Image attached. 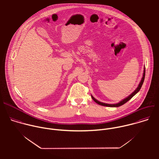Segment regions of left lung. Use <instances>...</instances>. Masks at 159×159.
Here are the masks:
<instances>
[{
	"label": "left lung",
	"instance_id": "8db88e82",
	"mask_svg": "<svg viewBox=\"0 0 159 159\" xmlns=\"http://www.w3.org/2000/svg\"><path fill=\"white\" fill-rule=\"evenodd\" d=\"M145 67H144V70H143V77H142V80H141V81L140 82V83H139V85H138V87H137V88L134 91L130 94V95H129L127 98H125V99H123L122 101H120L119 102H118V103H116V104H107V103H104V102H100V101H98L96 99H95L92 95H91V97H92V99L96 102V103H98V104H99V105H101V106H107V107H119V106H122V105H123L125 103H126V102H128L129 100H130L136 94H137L139 92V90H140V89H141V87H142V84H143V82H144V79H145Z\"/></svg>",
	"mask_w": 159,
	"mask_h": 159
}]
</instances>
